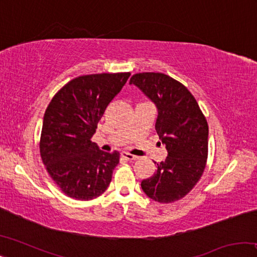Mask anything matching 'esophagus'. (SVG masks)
<instances>
[{
    "instance_id": "34e87169",
    "label": "esophagus",
    "mask_w": 257,
    "mask_h": 257,
    "mask_svg": "<svg viewBox=\"0 0 257 257\" xmlns=\"http://www.w3.org/2000/svg\"><path fill=\"white\" fill-rule=\"evenodd\" d=\"M121 156H122L123 159L129 160V161H135V160L138 159L137 156H135V155L130 154V153H127V152H122V153H121Z\"/></svg>"
}]
</instances>
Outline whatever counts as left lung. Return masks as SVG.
<instances>
[{
	"label": "left lung",
	"instance_id": "8db88e82",
	"mask_svg": "<svg viewBox=\"0 0 257 257\" xmlns=\"http://www.w3.org/2000/svg\"><path fill=\"white\" fill-rule=\"evenodd\" d=\"M129 84L155 104V129L168 151L167 159L156 164L154 176L142 181V189L155 202H176L194 188L205 169L206 119L189 90L164 73H136Z\"/></svg>",
	"mask_w": 257,
	"mask_h": 257
}]
</instances>
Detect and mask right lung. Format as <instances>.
<instances>
[{"mask_svg":"<svg viewBox=\"0 0 257 257\" xmlns=\"http://www.w3.org/2000/svg\"><path fill=\"white\" fill-rule=\"evenodd\" d=\"M129 76L120 72L77 77L54 95L46 108L41 156L52 179L69 197L89 201L110 185L119 152H103L90 138Z\"/></svg>","mask_w":257,"mask_h":257,"instance_id":"obj_1","label":"right lung"}]
</instances>
